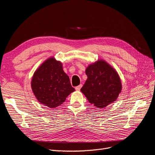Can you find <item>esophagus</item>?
<instances>
[{"label":"esophagus","mask_w":155,"mask_h":155,"mask_svg":"<svg viewBox=\"0 0 155 155\" xmlns=\"http://www.w3.org/2000/svg\"><path fill=\"white\" fill-rule=\"evenodd\" d=\"M82 84H80V85H78L77 87H75V89L77 91H80V89H81V88H82Z\"/></svg>","instance_id":"1"}]
</instances>
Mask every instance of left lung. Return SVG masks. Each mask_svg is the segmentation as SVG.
<instances>
[{
    "mask_svg": "<svg viewBox=\"0 0 155 155\" xmlns=\"http://www.w3.org/2000/svg\"><path fill=\"white\" fill-rule=\"evenodd\" d=\"M85 73L87 80L80 89L88 102L97 108H104L114 102L122 85L116 71L103 60L90 64Z\"/></svg>",
    "mask_w": 155,
    "mask_h": 155,
    "instance_id": "left-lung-1",
    "label": "left lung"
}]
</instances>
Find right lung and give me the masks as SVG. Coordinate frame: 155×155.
I'll return each instance as SVG.
<instances>
[{
    "instance_id": "add662e5",
    "label": "right lung",
    "mask_w": 155,
    "mask_h": 155,
    "mask_svg": "<svg viewBox=\"0 0 155 155\" xmlns=\"http://www.w3.org/2000/svg\"><path fill=\"white\" fill-rule=\"evenodd\" d=\"M32 92L38 101L55 108L62 104L68 95L75 91L60 61L50 58L35 71L31 81Z\"/></svg>"
}]
</instances>
